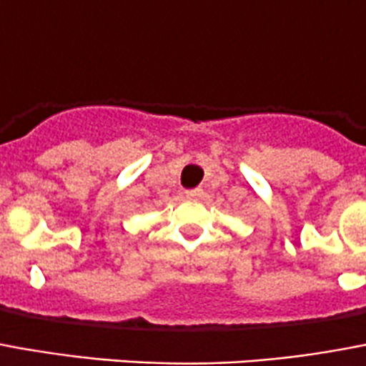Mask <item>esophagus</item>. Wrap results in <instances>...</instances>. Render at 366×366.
Masks as SVG:
<instances>
[{"label": "esophagus", "mask_w": 366, "mask_h": 366, "mask_svg": "<svg viewBox=\"0 0 366 366\" xmlns=\"http://www.w3.org/2000/svg\"><path fill=\"white\" fill-rule=\"evenodd\" d=\"M204 190L202 188H194V190H186V197H202Z\"/></svg>", "instance_id": "obj_1"}]
</instances>
